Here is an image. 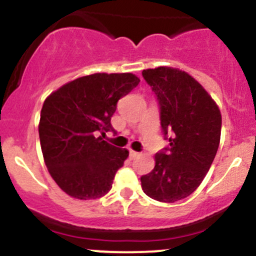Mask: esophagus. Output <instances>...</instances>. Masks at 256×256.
<instances>
[{
    "mask_svg": "<svg viewBox=\"0 0 256 256\" xmlns=\"http://www.w3.org/2000/svg\"><path fill=\"white\" fill-rule=\"evenodd\" d=\"M138 156H140V154H138V152L134 151V150H130V158L131 160H135L136 157H138Z\"/></svg>",
    "mask_w": 256,
    "mask_h": 256,
    "instance_id": "obj_1",
    "label": "esophagus"
}]
</instances>
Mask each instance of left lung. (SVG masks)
Returning a JSON list of instances; mask_svg holds the SVG:
<instances>
[{
  "label": "left lung",
  "instance_id": "8db88e82",
  "mask_svg": "<svg viewBox=\"0 0 256 256\" xmlns=\"http://www.w3.org/2000/svg\"><path fill=\"white\" fill-rule=\"evenodd\" d=\"M142 76L158 100L162 131L170 144L154 154V170L141 177V186L152 200L174 203L200 187L213 164L220 141V110L186 72L158 66Z\"/></svg>",
  "mask_w": 256,
  "mask_h": 256
}]
</instances>
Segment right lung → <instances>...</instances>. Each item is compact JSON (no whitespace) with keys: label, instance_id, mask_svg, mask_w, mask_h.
I'll return each instance as SVG.
<instances>
[{"label":"right lung","instance_id":"1","mask_svg":"<svg viewBox=\"0 0 256 256\" xmlns=\"http://www.w3.org/2000/svg\"><path fill=\"white\" fill-rule=\"evenodd\" d=\"M140 82L132 73H95L56 89L44 100L38 131L52 178L76 200H96L112 190L116 172L128 157L98 136L115 131L118 102Z\"/></svg>","mask_w":256,"mask_h":256}]
</instances>
